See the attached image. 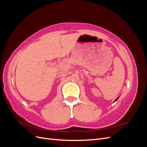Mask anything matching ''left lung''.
Segmentation results:
<instances>
[{"mask_svg": "<svg viewBox=\"0 0 147 147\" xmlns=\"http://www.w3.org/2000/svg\"><path fill=\"white\" fill-rule=\"evenodd\" d=\"M118 98H119V97H118V98H117V99H115V101H117V100H118Z\"/></svg>", "mask_w": 147, "mask_h": 147, "instance_id": "left-lung-1", "label": "left lung"}]
</instances>
